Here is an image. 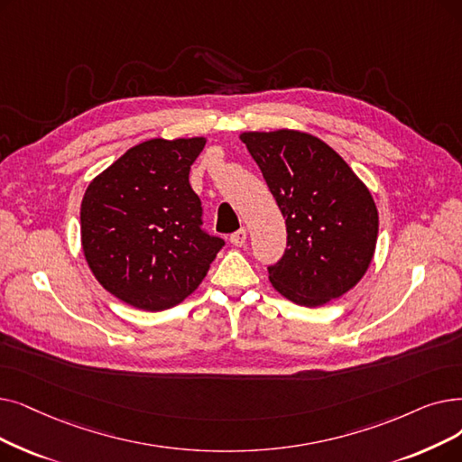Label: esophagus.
Returning <instances> with one entry per match:
<instances>
[{
    "mask_svg": "<svg viewBox=\"0 0 462 462\" xmlns=\"http://www.w3.org/2000/svg\"><path fill=\"white\" fill-rule=\"evenodd\" d=\"M247 242V230L245 228H239L237 232H234L230 236V244L236 245V247H244Z\"/></svg>",
    "mask_w": 462,
    "mask_h": 462,
    "instance_id": "obj_1",
    "label": "esophagus"
}]
</instances>
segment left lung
Wrapping results in <instances>:
<instances>
[{"label":"left lung","mask_w":462,"mask_h":462,"mask_svg":"<svg viewBox=\"0 0 462 462\" xmlns=\"http://www.w3.org/2000/svg\"><path fill=\"white\" fill-rule=\"evenodd\" d=\"M285 217L287 249L268 268L273 289L317 308L351 291L366 273L379 217L368 187L319 137L298 130L244 132Z\"/></svg>","instance_id":"8db88e82"}]
</instances>
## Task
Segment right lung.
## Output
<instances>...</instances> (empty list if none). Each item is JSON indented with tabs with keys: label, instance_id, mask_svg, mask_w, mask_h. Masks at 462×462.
I'll return each instance as SVG.
<instances>
[{
	"label": "right lung",
	"instance_id": "obj_1",
	"mask_svg": "<svg viewBox=\"0 0 462 462\" xmlns=\"http://www.w3.org/2000/svg\"><path fill=\"white\" fill-rule=\"evenodd\" d=\"M206 137L149 139L96 175L81 204L83 253L97 283L128 306L162 311L202 283L225 242L202 230L189 171Z\"/></svg>",
	"mask_w": 462,
	"mask_h": 462
}]
</instances>
